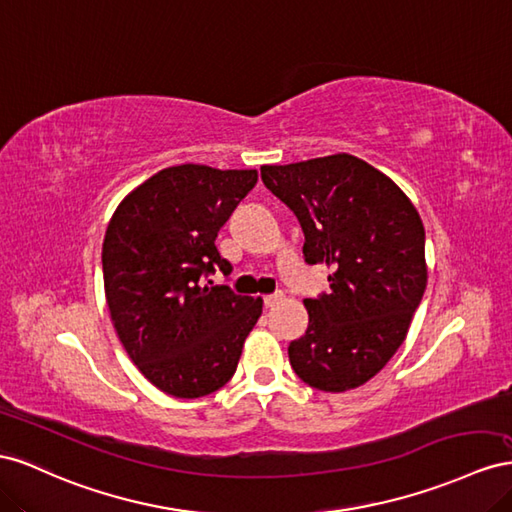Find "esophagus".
I'll use <instances>...</instances> for the list:
<instances>
[{
	"label": "esophagus",
	"mask_w": 512,
	"mask_h": 512,
	"mask_svg": "<svg viewBox=\"0 0 512 512\" xmlns=\"http://www.w3.org/2000/svg\"><path fill=\"white\" fill-rule=\"evenodd\" d=\"M281 300H283V294H270V296H266V298H264V302H266L268 309H272V306H276V304H279Z\"/></svg>",
	"instance_id": "obj_1"
}]
</instances>
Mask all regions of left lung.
Listing matches in <instances>:
<instances>
[{
	"label": "left lung",
	"mask_w": 512,
	"mask_h": 512,
	"mask_svg": "<svg viewBox=\"0 0 512 512\" xmlns=\"http://www.w3.org/2000/svg\"><path fill=\"white\" fill-rule=\"evenodd\" d=\"M261 180L298 216L306 264H326L330 294L306 298L309 328L289 343L304 384H367L401 347L427 287L425 227L388 175L352 154L264 165Z\"/></svg>",
	"instance_id": "8db88e82"
}]
</instances>
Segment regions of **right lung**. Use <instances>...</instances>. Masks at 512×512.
I'll list each match as a JSON object with an SVG mask.
<instances>
[{
  "mask_svg": "<svg viewBox=\"0 0 512 512\" xmlns=\"http://www.w3.org/2000/svg\"><path fill=\"white\" fill-rule=\"evenodd\" d=\"M255 184V169L167 167L109 221L102 276L113 328L137 369L171 397L223 388L261 315V298L206 281L216 266L231 272L214 242Z\"/></svg>",
  "mask_w": 512,
  "mask_h": 512,
  "instance_id": "obj_1",
  "label": "right lung"
}]
</instances>
